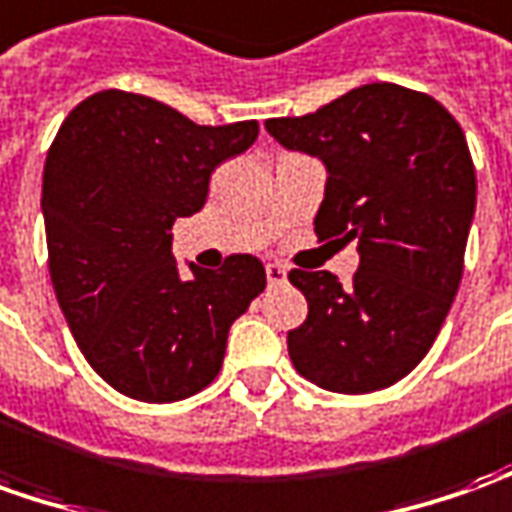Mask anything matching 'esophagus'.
<instances>
[{"label":"esophagus","instance_id":"1","mask_svg":"<svg viewBox=\"0 0 512 512\" xmlns=\"http://www.w3.org/2000/svg\"><path fill=\"white\" fill-rule=\"evenodd\" d=\"M285 277H288V271L280 263H269L266 266V280H269V285H283Z\"/></svg>","mask_w":512,"mask_h":512}]
</instances>
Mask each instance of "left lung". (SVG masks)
I'll return each instance as SVG.
<instances>
[{
    "label": "left lung",
    "instance_id": "1",
    "mask_svg": "<svg viewBox=\"0 0 512 512\" xmlns=\"http://www.w3.org/2000/svg\"><path fill=\"white\" fill-rule=\"evenodd\" d=\"M291 151L328 165L319 241H358V271L291 269L308 319L288 356L311 384L344 395L392 387L431 350L460 288L476 170L460 123L426 92L367 83L305 117L266 120Z\"/></svg>",
    "mask_w": 512,
    "mask_h": 512
}]
</instances>
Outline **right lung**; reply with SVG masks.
Instances as JSON below:
<instances>
[{
    "mask_svg": "<svg viewBox=\"0 0 512 512\" xmlns=\"http://www.w3.org/2000/svg\"><path fill=\"white\" fill-rule=\"evenodd\" d=\"M257 120L198 125L154 97L106 89L52 139L41 207L50 277L81 353L134 401L173 403L221 373L232 322L266 288L252 255L182 277L170 229L204 207L210 176Z\"/></svg>",
    "mask_w": 512,
    "mask_h": 512,
    "instance_id": "add662e5",
    "label": "right lung"
}]
</instances>
